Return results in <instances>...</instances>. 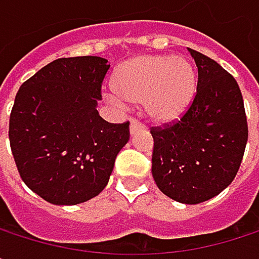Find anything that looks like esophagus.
Instances as JSON below:
<instances>
[{
    "mask_svg": "<svg viewBox=\"0 0 259 259\" xmlns=\"http://www.w3.org/2000/svg\"><path fill=\"white\" fill-rule=\"evenodd\" d=\"M138 130H145V124H142L141 121H138V120H132V123H130V132L132 133H135V132H138Z\"/></svg>",
    "mask_w": 259,
    "mask_h": 259,
    "instance_id": "obj_1",
    "label": "esophagus"
}]
</instances>
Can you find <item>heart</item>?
Returning a JSON list of instances; mask_svg holds the SVG:
<instances>
[{
    "label": "heart",
    "mask_w": 259,
    "mask_h": 259,
    "mask_svg": "<svg viewBox=\"0 0 259 259\" xmlns=\"http://www.w3.org/2000/svg\"><path fill=\"white\" fill-rule=\"evenodd\" d=\"M112 83L121 100L144 103L147 115L156 123H172L190 106L198 78L192 63L184 58L139 55L118 66Z\"/></svg>",
    "instance_id": "1"
}]
</instances>
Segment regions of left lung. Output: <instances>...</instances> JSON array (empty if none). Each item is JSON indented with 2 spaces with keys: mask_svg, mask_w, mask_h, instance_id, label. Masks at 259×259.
Here are the masks:
<instances>
[{
  "mask_svg": "<svg viewBox=\"0 0 259 259\" xmlns=\"http://www.w3.org/2000/svg\"><path fill=\"white\" fill-rule=\"evenodd\" d=\"M198 67L195 97L172 123L151 127V172L171 199L199 204L233 183L247 142V120L237 80L207 55L189 49Z\"/></svg>",
  "mask_w": 259,
  "mask_h": 259,
  "instance_id": "1",
  "label": "left lung"
}]
</instances>
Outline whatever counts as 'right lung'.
<instances>
[{
	"instance_id": "right-lung-1",
	"label": "right lung",
	"mask_w": 259,
	"mask_h": 259,
	"mask_svg": "<svg viewBox=\"0 0 259 259\" xmlns=\"http://www.w3.org/2000/svg\"><path fill=\"white\" fill-rule=\"evenodd\" d=\"M108 70L100 57L58 58L15 97L9 139L18 172L51 204L75 205L97 196L129 141V121L108 123L96 109Z\"/></svg>"
}]
</instances>
